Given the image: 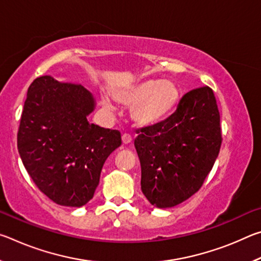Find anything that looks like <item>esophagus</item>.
Masks as SVG:
<instances>
[{"mask_svg": "<svg viewBox=\"0 0 261 261\" xmlns=\"http://www.w3.org/2000/svg\"><path fill=\"white\" fill-rule=\"evenodd\" d=\"M122 143L124 144V145H129V144H131L132 143V138H131V136L130 135H127V134H124L122 136Z\"/></svg>", "mask_w": 261, "mask_h": 261, "instance_id": "1", "label": "esophagus"}]
</instances>
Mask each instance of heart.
Masks as SVG:
<instances>
[{"mask_svg": "<svg viewBox=\"0 0 261 261\" xmlns=\"http://www.w3.org/2000/svg\"><path fill=\"white\" fill-rule=\"evenodd\" d=\"M114 99L123 106H131L130 116L137 126L149 127L165 121L177 108L182 92L170 81L148 79L116 90ZM100 105L106 112L113 113L115 106L108 96H100Z\"/></svg>", "mask_w": 261, "mask_h": 261, "instance_id": "b5f03b06", "label": "heart"}]
</instances>
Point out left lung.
<instances>
[{"instance_id": "left-lung-1", "label": "left lung", "mask_w": 261, "mask_h": 261, "mask_svg": "<svg viewBox=\"0 0 261 261\" xmlns=\"http://www.w3.org/2000/svg\"><path fill=\"white\" fill-rule=\"evenodd\" d=\"M137 134L145 197L158 208L185 201L201 188L222 143L213 91L205 86L188 92L171 116Z\"/></svg>"}]
</instances>
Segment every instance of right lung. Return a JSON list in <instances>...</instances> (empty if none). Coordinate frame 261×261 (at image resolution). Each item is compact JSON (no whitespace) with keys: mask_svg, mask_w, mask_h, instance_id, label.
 I'll use <instances>...</instances> for the list:
<instances>
[{"mask_svg":"<svg viewBox=\"0 0 261 261\" xmlns=\"http://www.w3.org/2000/svg\"><path fill=\"white\" fill-rule=\"evenodd\" d=\"M95 100L81 84L51 76L34 79L17 136L25 169L56 204L81 207L99 185L107 158L121 146V134L91 124Z\"/></svg>","mask_w":261,"mask_h":261,"instance_id":"right-lung-1","label":"right lung"}]
</instances>
